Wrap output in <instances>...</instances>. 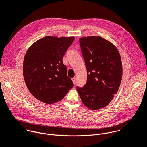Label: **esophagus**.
<instances>
[{
    "mask_svg": "<svg viewBox=\"0 0 147 147\" xmlns=\"http://www.w3.org/2000/svg\"><path fill=\"white\" fill-rule=\"evenodd\" d=\"M71 80H72V81H73V82L74 84H76V78L75 77H73V78H71Z\"/></svg>",
    "mask_w": 147,
    "mask_h": 147,
    "instance_id": "obj_1",
    "label": "esophagus"
}]
</instances>
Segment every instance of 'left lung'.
<instances>
[{"mask_svg":"<svg viewBox=\"0 0 147 147\" xmlns=\"http://www.w3.org/2000/svg\"><path fill=\"white\" fill-rule=\"evenodd\" d=\"M79 42L87 80L77 90L84 105L97 110L107 105L119 89L123 76L121 56L114 45L100 36L83 37Z\"/></svg>","mask_w":147,"mask_h":147,"instance_id":"obj_1","label":"left lung"}]
</instances>
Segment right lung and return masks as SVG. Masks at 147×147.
I'll return each mask as SVG.
<instances>
[{
  "mask_svg": "<svg viewBox=\"0 0 147 147\" xmlns=\"http://www.w3.org/2000/svg\"><path fill=\"white\" fill-rule=\"evenodd\" d=\"M74 37L46 36L32 44L23 64L24 82L31 94L46 104L61 100L74 84L63 57Z\"/></svg>",
  "mask_w": 147,
  "mask_h": 147,
  "instance_id": "add662e5",
  "label": "right lung"
}]
</instances>
